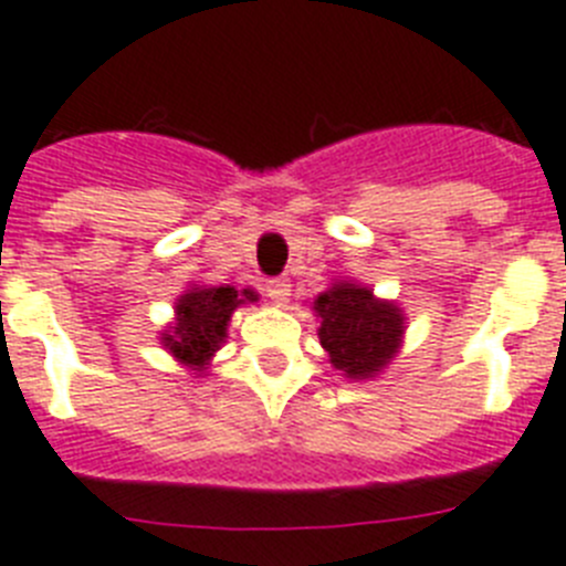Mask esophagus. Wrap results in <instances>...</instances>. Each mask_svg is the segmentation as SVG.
Segmentation results:
<instances>
[{
  "label": "esophagus",
  "instance_id": "1",
  "mask_svg": "<svg viewBox=\"0 0 566 566\" xmlns=\"http://www.w3.org/2000/svg\"><path fill=\"white\" fill-rule=\"evenodd\" d=\"M264 293H268L273 302L282 305V302H287V296H291V282H287V279H270V282L264 284Z\"/></svg>",
  "mask_w": 566,
  "mask_h": 566
}]
</instances>
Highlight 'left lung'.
Returning a JSON list of instances; mask_svg holds the SVG:
<instances>
[{
    "instance_id": "left-lung-1",
    "label": "left lung",
    "mask_w": 566,
    "mask_h": 566,
    "mask_svg": "<svg viewBox=\"0 0 566 566\" xmlns=\"http://www.w3.org/2000/svg\"><path fill=\"white\" fill-rule=\"evenodd\" d=\"M313 311L322 316V348L348 377H371L400 348L402 313L374 298L368 287L334 284L313 302Z\"/></svg>"
}]
</instances>
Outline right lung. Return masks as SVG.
<instances>
[{"label": "right lung", "instance_id": "1", "mask_svg": "<svg viewBox=\"0 0 566 566\" xmlns=\"http://www.w3.org/2000/svg\"><path fill=\"white\" fill-rule=\"evenodd\" d=\"M253 291L235 287H192L178 298V322L172 334H164L166 348L192 371H201L207 359L218 350L227 336V322L241 302H255Z\"/></svg>", "mask_w": 566, "mask_h": 566}]
</instances>
